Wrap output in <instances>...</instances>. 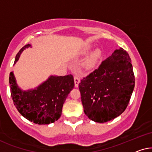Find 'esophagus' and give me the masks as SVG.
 I'll use <instances>...</instances> for the list:
<instances>
[{"label": "esophagus", "mask_w": 152, "mask_h": 152, "mask_svg": "<svg viewBox=\"0 0 152 152\" xmlns=\"http://www.w3.org/2000/svg\"><path fill=\"white\" fill-rule=\"evenodd\" d=\"M80 83V78L78 76H74V85L76 88H78V84Z\"/></svg>", "instance_id": "1"}]
</instances>
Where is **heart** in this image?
Segmentation results:
<instances>
[{"label":"heart","instance_id":"1","mask_svg":"<svg viewBox=\"0 0 152 152\" xmlns=\"http://www.w3.org/2000/svg\"><path fill=\"white\" fill-rule=\"evenodd\" d=\"M92 48V46L88 45L86 48H84V50H83V53L86 54L90 51ZM102 56V52L99 48H96L93 51L92 53L90 54V56L87 58L86 61L84 62V66L86 69L88 70H92L96 67L98 65L99 62Z\"/></svg>","mask_w":152,"mask_h":152}]
</instances>
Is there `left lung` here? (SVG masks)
<instances>
[{"instance_id":"left-lung-1","label":"left lung","mask_w":152,"mask_h":152,"mask_svg":"<svg viewBox=\"0 0 152 152\" xmlns=\"http://www.w3.org/2000/svg\"><path fill=\"white\" fill-rule=\"evenodd\" d=\"M134 86L128 53L116 49L78 84L85 114L95 122L113 120L126 108Z\"/></svg>"}]
</instances>
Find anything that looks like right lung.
<instances>
[{"instance_id": "1", "label": "right lung", "mask_w": 152, "mask_h": 152, "mask_svg": "<svg viewBox=\"0 0 152 152\" xmlns=\"http://www.w3.org/2000/svg\"><path fill=\"white\" fill-rule=\"evenodd\" d=\"M31 47L29 44L17 54L15 64L21 53ZM9 83L14 104L22 116L40 125L55 122L62 115V106L74 87L72 75L58 76L51 75L48 79L34 89L23 90L18 86L13 72H10Z\"/></svg>"}]
</instances>
